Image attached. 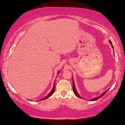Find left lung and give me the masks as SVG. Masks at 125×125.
I'll return each mask as SVG.
<instances>
[{
  "mask_svg": "<svg viewBox=\"0 0 125 125\" xmlns=\"http://www.w3.org/2000/svg\"><path fill=\"white\" fill-rule=\"evenodd\" d=\"M110 43H111V45H112V42H111V41H110ZM112 47H113V46H112ZM73 92H74V94L76 95V96H77V97H79V98H82V97H81V96H80V95H79V94L77 93V91H76V88H75V87H74V83H73ZM107 92V91H105V92H103V93L101 95H100V96H98V97H96V98H94L93 99H92L91 100H92V101H94V100H96L99 99L100 98H101V97L103 96V95H104Z\"/></svg>",
  "mask_w": 125,
  "mask_h": 125,
  "instance_id": "8db88e82",
  "label": "left lung"
}]
</instances>
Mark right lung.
Returning a JSON list of instances; mask_svg holds the SVG:
<instances>
[{"label": "right lung", "instance_id": "1", "mask_svg": "<svg viewBox=\"0 0 125 125\" xmlns=\"http://www.w3.org/2000/svg\"><path fill=\"white\" fill-rule=\"evenodd\" d=\"M54 90H55V84H54V85H53V89H52V91L50 92L49 94L47 95V96H46V97H45L44 98H43V99H42L41 100H45V99H47V98H48L50 96H51L53 94V93H54Z\"/></svg>", "mask_w": 125, "mask_h": 125}]
</instances>
